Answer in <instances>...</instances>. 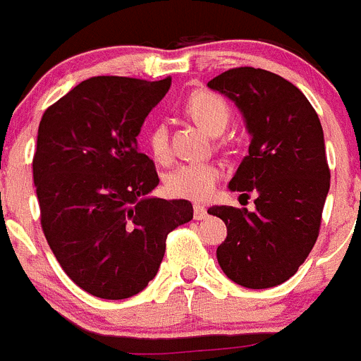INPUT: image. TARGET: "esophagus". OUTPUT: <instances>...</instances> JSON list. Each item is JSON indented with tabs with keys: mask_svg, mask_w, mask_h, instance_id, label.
I'll use <instances>...</instances> for the list:
<instances>
[{
	"mask_svg": "<svg viewBox=\"0 0 361 361\" xmlns=\"http://www.w3.org/2000/svg\"><path fill=\"white\" fill-rule=\"evenodd\" d=\"M207 207H204V204H201V203H196L194 204V219H196V221H201V219H204L207 217Z\"/></svg>",
	"mask_w": 361,
	"mask_h": 361,
	"instance_id": "1",
	"label": "esophagus"
}]
</instances>
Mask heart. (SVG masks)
<instances>
[{
	"label": "heart",
	"mask_w": 361,
	"mask_h": 361,
	"mask_svg": "<svg viewBox=\"0 0 361 361\" xmlns=\"http://www.w3.org/2000/svg\"><path fill=\"white\" fill-rule=\"evenodd\" d=\"M183 109L210 135H219L230 123V106L219 94L212 90H194L187 96ZM146 144L154 160L167 161L171 158V142L167 124L158 121L147 128ZM221 167L214 161H188L178 165L165 178V187L169 194L185 200H207L215 190Z\"/></svg>",
	"instance_id": "1"
}]
</instances>
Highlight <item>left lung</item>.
<instances>
[{"mask_svg": "<svg viewBox=\"0 0 361 361\" xmlns=\"http://www.w3.org/2000/svg\"><path fill=\"white\" fill-rule=\"evenodd\" d=\"M208 87L237 104L251 135L230 190L257 194L255 212L208 208L228 228L217 262L237 285L276 287L298 272L321 230L331 176L321 121L305 94L271 71L235 67Z\"/></svg>", "mask_w": 361, "mask_h": 361, "instance_id": "left-lung-1", "label": "left lung"}]
</instances>
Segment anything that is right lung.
<instances>
[{"instance_id": "obj_1", "label": "right lung", "mask_w": 361, "mask_h": 361, "mask_svg": "<svg viewBox=\"0 0 361 361\" xmlns=\"http://www.w3.org/2000/svg\"><path fill=\"white\" fill-rule=\"evenodd\" d=\"M169 87L171 78L94 76L40 119L33 183L42 231L63 272L96 298L142 292L157 276L167 235L194 215L187 200L149 197L160 180L137 146Z\"/></svg>"}]
</instances>
